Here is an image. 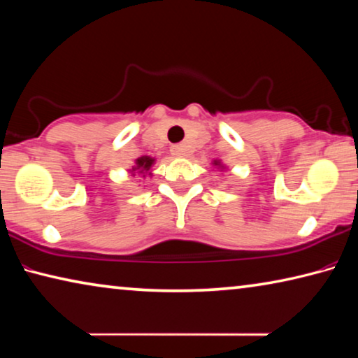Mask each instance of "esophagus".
<instances>
[{"label": "esophagus", "instance_id": "obj_1", "mask_svg": "<svg viewBox=\"0 0 358 358\" xmlns=\"http://www.w3.org/2000/svg\"><path fill=\"white\" fill-rule=\"evenodd\" d=\"M171 151H172V155H173L175 157H183V156L186 155L185 145H173Z\"/></svg>", "mask_w": 358, "mask_h": 358}]
</instances>
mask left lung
<instances>
[{
	"instance_id": "1",
	"label": "left lung",
	"mask_w": 358,
	"mask_h": 358,
	"mask_svg": "<svg viewBox=\"0 0 358 358\" xmlns=\"http://www.w3.org/2000/svg\"><path fill=\"white\" fill-rule=\"evenodd\" d=\"M213 166H215V167H217V169H224L222 162H221V161H217V159H215V161H213Z\"/></svg>"
}]
</instances>
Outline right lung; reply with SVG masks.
Returning <instances> with one entry per match:
<instances>
[{
  "label": "right lung",
  "mask_w": 358,
  "mask_h": 358,
  "mask_svg": "<svg viewBox=\"0 0 358 358\" xmlns=\"http://www.w3.org/2000/svg\"><path fill=\"white\" fill-rule=\"evenodd\" d=\"M156 162L155 157L151 156H141L138 159H136V166L131 169V173L132 175H143V177H147V175H151V167H153V164Z\"/></svg>",
  "instance_id": "right-lung-1"
}]
</instances>
